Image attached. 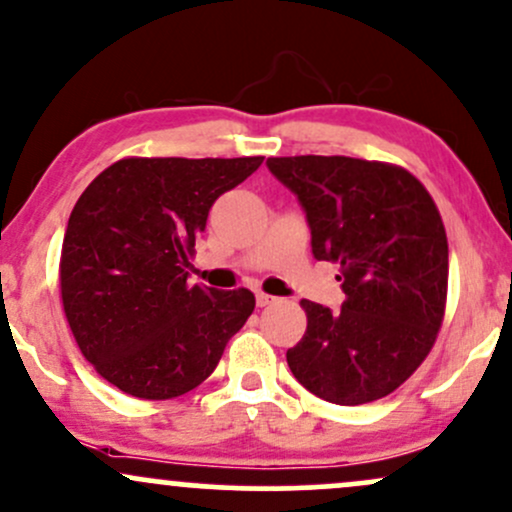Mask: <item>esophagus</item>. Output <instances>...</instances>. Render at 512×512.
Wrapping results in <instances>:
<instances>
[{"label":"esophagus","mask_w":512,"mask_h":512,"mask_svg":"<svg viewBox=\"0 0 512 512\" xmlns=\"http://www.w3.org/2000/svg\"><path fill=\"white\" fill-rule=\"evenodd\" d=\"M255 301H257V305H260V308H267V305L274 303V296H269V293L257 291V293H255Z\"/></svg>","instance_id":"obj_1"}]
</instances>
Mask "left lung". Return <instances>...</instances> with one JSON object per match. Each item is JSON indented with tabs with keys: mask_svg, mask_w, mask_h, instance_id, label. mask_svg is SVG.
Segmentation results:
<instances>
[{
	"mask_svg": "<svg viewBox=\"0 0 512 512\" xmlns=\"http://www.w3.org/2000/svg\"><path fill=\"white\" fill-rule=\"evenodd\" d=\"M298 197L315 260L337 262L342 310L301 301L303 339L286 351L305 390L356 407L395 392L436 344L448 298V238L409 170L349 156L267 158Z\"/></svg>",
	"mask_w": 512,
	"mask_h": 512,
	"instance_id": "obj_1",
	"label": "left lung"
}]
</instances>
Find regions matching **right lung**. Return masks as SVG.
I'll return each mask as SVG.
<instances>
[{"label":"right lung","mask_w":512,"mask_h":512,"mask_svg":"<svg viewBox=\"0 0 512 512\" xmlns=\"http://www.w3.org/2000/svg\"><path fill=\"white\" fill-rule=\"evenodd\" d=\"M243 158H122L74 204L62 305L81 354L125 395L173 399L214 373L255 310L248 289L190 284L211 204L262 166Z\"/></svg>","instance_id":"right-lung-1"}]
</instances>
